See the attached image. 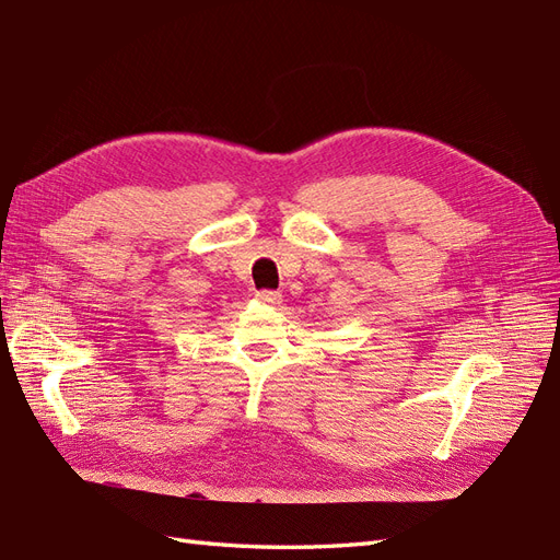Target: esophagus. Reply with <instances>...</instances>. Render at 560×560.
I'll return each mask as SVG.
<instances>
[{
    "instance_id": "34e87169",
    "label": "esophagus",
    "mask_w": 560,
    "mask_h": 560,
    "mask_svg": "<svg viewBox=\"0 0 560 560\" xmlns=\"http://www.w3.org/2000/svg\"><path fill=\"white\" fill-rule=\"evenodd\" d=\"M255 298L262 305H279L281 303V293L279 291H257Z\"/></svg>"
}]
</instances>
